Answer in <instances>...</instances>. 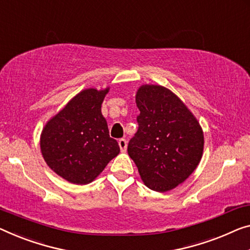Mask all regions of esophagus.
<instances>
[{"instance_id":"esophagus-1","label":"esophagus","mask_w":250,"mask_h":250,"mask_svg":"<svg viewBox=\"0 0 250 250\" xmlns=\"http://www.w3.org/2000/svg\"><path fill=\"white\" fill-rule=\"evenodd\" d=\"M118 144H119V147H120V149H121V151L126 150V140L125 139H124V138H122V139H119Z\"/></svg>"}]
</instances>
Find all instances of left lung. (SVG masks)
<instances>
[{"label":"left lung","instance_id":"8db88e82","mask_svg":"<svg viewBox=\"0 0 250 250\" xmlns=\"http://www.w3.org/2000/svg\"><path fill=\"white\" fill-rule=\"evenodd\" d=\"M136 103L138 130L128 145L145 185L157 192L176 188L202 158V128L188 106L168 88L143 85Z\"/></svg>","mask_w":250,"mask_h":250}]
</instances>
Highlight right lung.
<instances>
[{
  "label": "right lung",
  "instance_id": "obj_1",
  "mask_svg": "<svg viewBox=\"0 0 250 250\" xmlns=\"http://www.w3.org/2000/svg\"><path fill=\"white\" fill-rule=\"evenodd\" d=\"M107 92L109 87L80 92L42 129L40 148L44 162L73 184L91 183L120 152L101 112Z\"/></svg>",
  "mask_w": 250,
  "mask_h": 250
}]
</instances>
